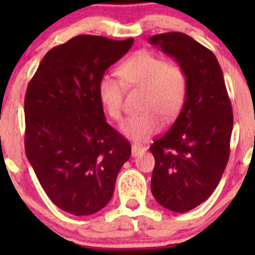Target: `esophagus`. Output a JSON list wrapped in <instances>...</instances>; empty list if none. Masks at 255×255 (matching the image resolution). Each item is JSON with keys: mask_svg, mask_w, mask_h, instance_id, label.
<instances>
[{"mask_svg": "<svg viewBox=\"0 0 255 255\" xmlns=\"http://www.w3.org/2000/svg\"><path fill=\"white\" fill-rule=\"evenodd\" d=\"M144 150H145V148L142 145H139V144H133L132 145V155L133 156L140 155Z\"/></svg>", "mask_w": 255, "mask_h": 255, "instance_id": "1", "label": "esophagus"}]
</instances>
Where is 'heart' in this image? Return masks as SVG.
<instances>
[{"label":"heart","mask_w":255,"mask_h":255,"mask_svg":"<svg viewBox=\"0 0 255 255\" xmlns=\"http://www.w3.org/2000/svg\"><path fill=\"white\" fill-rule=\"evenodd\" d=\"M121 79L104 75L99 80V96L110 117L122 120L123 97L129 89L145 90L139 116L127 118L121 130L129 139L140 142L159 132L161 121L170 122L179 115L187 92V76L175 63L142 49L133 53L118 68Z\"/></svg>","instance_id":"b5f03b06"}]
</instances>
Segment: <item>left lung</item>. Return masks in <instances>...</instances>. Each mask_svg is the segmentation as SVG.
I'll return each instance as SVG.
<instances>
[{
  "label": "left lung",
  "mask_w": 255,
  "mask_h": 255,
  "mask_svg": "<svg viewBox=\"0 0 255 255\" xmlns=\"http://www.w3.org/2000/svg\"><path fill=\"white\" fill-rule=\"evenodd\" d=\"M173 56L187 76L184 106L170 129L150 145L151 194L163 207L187 212L217 187L230 158L233 111L215 54L180 32L149 39Z\"/></svg>",
  "instance_id": "obj_1"
}]
</instances>
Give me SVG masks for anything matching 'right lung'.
I'll return each instance as SVG.
<instances>
[{"label":"right lung","mask_w":255,"mask_h":255,"mask_svg":"<svg viewBox=\"0 0 255 255\" xmlns=\"http://www.w3.org/2000/svg\"><path fill=\"white\" fill-rule=\"evenodd\" d=\"M78 35L40 61L24 97L25 155L55 206L74 216L109 204L130 144L106 122L99 80L133 44Z\"/></svg>","instance_id":"right-lung-1"}]
</instances>
